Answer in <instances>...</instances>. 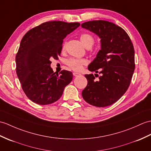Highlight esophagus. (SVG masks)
Instances as JSON below:
<instances>
[{
  "instance_id": "esophagus-1",
  "label": "esophagus",
  "mask_w": 151,
  "mask_h": 151,
  "mask_svg": "<svg viewBox=\"0 0 151 151\" xmlns=\"http://www.w3.org/2000/svg\"><path fill=\"white\" fill-rule=\"evenodd\" d=\"M73 75H74V76H76V77H77V76H79L81 75V74H80V73H79L74 72V73H73Z\"/></svg>"
}]
</instances>
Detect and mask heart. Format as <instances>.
Wrapping results in <instances>:
<instances>
[{"label": "heart", "instance_id": "b5f03b06", "mask_svg": "<svg viewBox=\"0 0 151 151\" xmlns=\"http://www.w3.org/2000/svg\"><path fill=\"white\" fill-rule=\"evenodd\" d=\"M80 39L81 40L82 43L86 48L89 49L93 46L94 42V39L93 37L90 35L89 33H82L81 35L80 36ZM65 44L62 45V50L64 51L65 50ZM68 67L71 69L72 70H74L76 71H81L83 69V66L87 64V60L84 58H71L68 59L67 62H66Z\"/></svg>", "mask_w": 151, "mask_h": 151}]
</instances>
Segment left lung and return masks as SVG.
<instances>
[{"label":"left lung","instance_id":"1","mask_svg":"<svg viewBox=\"0 0 151 151\" xmlns=\"http://www.w3.org/2000/svg\"><path fill=\"white\" fill-rule=\"evenodd\" d=\"M82 27L95 33L100 38L101 49L88 66L86 75L87 85L82 95L86 102L104 107L113 104L127 91L135 69L134 50L125 31L106 20H93L82 24Z\"/></svg>","mask_w":151,"mask_h":151}]
</instances>
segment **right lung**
Instances as JSON below:
<instances>
[{
    "label": "right lung",
    "instance_id": "add662e5",
    "mask_svg": "<svg viewBox=\"0 0 151 151\" xmlns=\"http://www.w3.org/2000/svg\"><path fill=\"white\" fill-rule=\"evenodd\" d=\"M80 25L78 22L50 21L28 31L22 38L15 58L16 72L24 93L34 103L55 102L71 82L72 72L54 73L50 59L58 58L63 40Z\"/></svg>",
    "mask_w": 151,
    "mask_h": 151
}]
</instances>
